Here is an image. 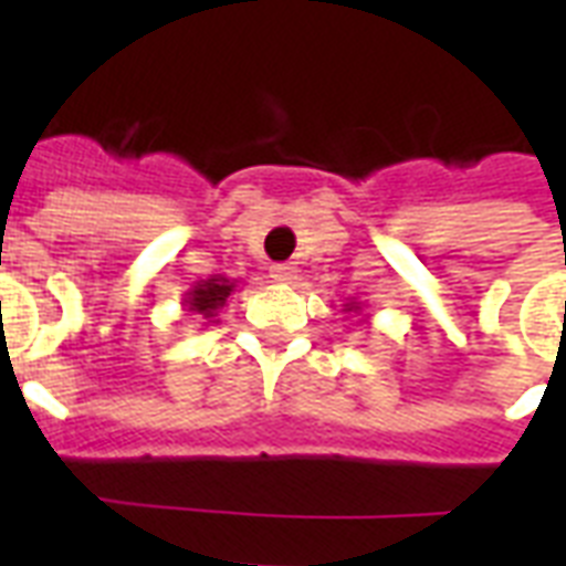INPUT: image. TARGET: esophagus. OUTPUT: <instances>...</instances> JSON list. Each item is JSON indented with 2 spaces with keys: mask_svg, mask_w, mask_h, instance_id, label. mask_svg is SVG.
I'll list each match as a JSON object with an SVG mask.
<instances>
[{
  "mask_svg": "<svg viewBox=\"0 0 566 566\" xmlns=\"http://www.w3.org/2000/svg\"><path fill=\"white\" fill-rule=\"evenodd\" d=\"M270 279H273V282H279V284L293 282V279H296V266H293V264H273V266H270Z\"/></svg>",
  "mask_w": 566,
  "mask_h": 566,
  "instance_id": "1",
  "label": "esophagus"
}]
</instances>
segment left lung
Segmentation results:
<instances>
[{
  "mask_svg": "<svg viewBox=\"0 0 566 566\" xmlns=\"http://www.w3.org/2000/svg\"><path fill=\"white\" fill-rule=\"evenodd\" d=\"M358 308H361L358 302H346V308H344V311H355V314H358Z\"/></svg>",
  "mask_w": 566,
  "mask_h": 566,
  "instance_id": "8db88e82",
  "label": "left lung"
}]
</instances>
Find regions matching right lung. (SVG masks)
<instances>
[{"label": "right lung", "mask_w": 566, "mask_h": 566, "mask_svg": "<svg viewBox=\"0 0 566 566\" xmlns=\"http://www.w3.org/2000/svg\"><path fill=\"white\" fill-rule=\"evenodd\" d=\"M231 291H234V282L217 275V279H208V282L196 284L193 291H188L185 305H188V311H193V314H202L205 319H213L217 317V311H220L222 305H226V300L231 296Z\"/></svg>", "instance_id": "add662e5"}]
</instances>
